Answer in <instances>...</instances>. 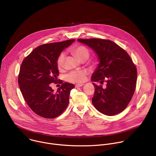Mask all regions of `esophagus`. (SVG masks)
Here are the masks:
<instances>
[{
	"label": "esophagus",
	"mask_w": 156,
	"mask_h": 156,
	"mask_svg": "<svg viewBox=\"0 0 156 156\" xmlns=\"http://www.w3.org/2000/svg\"><path fill=\"white\" fill-rule=\"evenodd\" d=\"M84 84H76L75 85V87H81V86H83Z\"/></svg>",
	"instance_id": "1"
}]
</instances>
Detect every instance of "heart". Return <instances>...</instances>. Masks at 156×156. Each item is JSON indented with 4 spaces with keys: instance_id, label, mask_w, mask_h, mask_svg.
<instances>
[{
    "instance_id": "b5f03b06",
    "label": "heart",
    "mask_w": 156,
    "mask_h": 156,
    "mask_svg": "<svg viewBox=\"0 0 156 156\" xmlns=\"http://www.w3.org/2000/svg\"><path fill=\"white\" fill-rule=\"evenodd\" d=\"M72 52L81 61L83 60H87L90 57L89 50L83 46H78L74 48ZM65 57V54L62 53L57 58V65L58 69H62L63 66ZM87 75V73L84 70L72 71L66 76V79L67 81L72 83H83L86 80Z\"/></svg>"
}]
</instances>
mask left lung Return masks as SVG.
Instances as JSON below:
<instances>
[{"mask_svg":"<svg viewBox=\"0 0 156 156\" xmlns=\"http://www.w3.org/2000/svg\"><path fill=\"white\" fill-rule=\"evenodd\" d=\"M78 41L93 49L98 56L99 63L91 81L106 83L105 88L93 83L95 87L93 105L108 116L122 112L130 102L136 87L137 70L130 57L112 41L91 38L78 39Z\"/></svg>","mask_w":156,"mask_h":156,"instance_id":"obj_1","label":"left lung"}]
</instances>
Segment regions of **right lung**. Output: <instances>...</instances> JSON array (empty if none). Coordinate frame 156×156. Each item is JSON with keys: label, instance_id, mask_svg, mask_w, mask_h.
<instances>
[{"label": "right lung", "instance_id": "add662e5", "mask_svg": "<svg viewBox=\"0 0 156 156\" xmlns=\"http://www.w3.org/2000/svg\"><path fill=\"white\" fill-rule=\"evenodd\" d=\"M75 41L39 46L21 63L18 80L20 91L31 109L41 117L54 119L69 105L70 93L75 87L74 84L65 82L54 93L50 84L58 81L57 58Z\"/></svg>", "mask_w": 156, "mask_h": 156}]
</instances>
